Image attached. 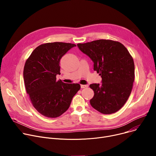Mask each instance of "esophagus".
<instances>
[{
    "instance_id": "1",
    "label": "esophagus",
    "mask_w": 156,
    "mask_h": 156,
    "mask_svg": "<svg viewBox=\"0 0 156 156\" xmlns=\"http://www.w3.org/2000/svg\"><path fill=\"white\" fill-rule=\"evenodd\" d=\"M87 87H88V85L87 84H81V88H85Z\"/></svg>"
}]
</instances>
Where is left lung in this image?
I'll return each instance as SVG.
<instances>
[{
  "instance_id": "8db88e82",
  "label": "left lung",
  "mask_w": 156,
  "mask_h": 156,
  "mask_svg": "<svg viewBox=\"0 0 156 156\" xmlns=\"http://www.w3.org/2000/svg\"><path fill=\"white\" fill-rule=\"evenodd\" d=\"M79 49L94 63L102 84H91L94 95L91 106L104 114L115 113L128 100L135 80V64L126 48L119 42L99 39L78 44Z\"/></svg>"
}]
</instances>
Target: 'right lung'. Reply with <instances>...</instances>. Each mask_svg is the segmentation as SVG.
I'll return each instance as SVG.
<instances>
[{
	"instance_id": "1",
	"label": "right lung",
	"mask_w": 156,
	"mask_h": 156,
	"mask_svg": "<svg viewBox=\"0 0 156 156\" xmlns=\"http://www.w3.org/2000/svg\"><path fill=\"white\" fill-rule=\"evenodd\" d=\"M75 46L74 44L59 42L41 44L26 61L23 70L26 90L34 107L44 116H60L80 90L78 83L56 80L57 75H60L61 58Z\"/></svg>"
}]
</instances>
